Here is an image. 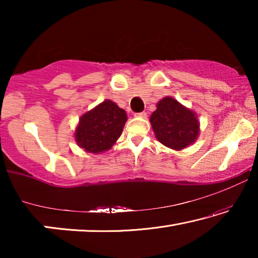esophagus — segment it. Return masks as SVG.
Masks as SVG:
<instances>
[{
  "instance_id": "obj_1",
  "label": "esophagus",
  "mask_w": 258,
  "mask_h": 258,
  "mask_svg": "<svg viewBox=\"0 0 258 258\" xmlns=\"http://www.w3.org/2000/svg\"><path fill=\"white\" fill-rule=\"evenodd\" d=\"M135 116H137V117H142V118H146V117H147V112H146V111H142V112L135 113Z\"/></svg>"
}]
</instances>
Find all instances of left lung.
I'll list each match as a JSON object with an SVG mask.
<instances>
[{
	"label": "left lung",
	"mask_w": 258,
	"mask_h": 258,
	"mask_svg": "<svg viewBox=\"0 0 258 258\" xmlns=\"http://www.w3.org/2000/svg\"><path fill=\"white\" fill-rule=\"evenodd\" d=\"M155 137L165 147L180 151L197 141L200 133L198 116L172 97H165L151 113Z\"/></svg>",
	"instance_id": "8db88e82"
}]
</instances>
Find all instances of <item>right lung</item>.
<instances>
[{"label": "right lung", "mask_w": 258, "mask_h": 258, "mask_svg": "<svg viewBox=\"0 0 258 258\" xmlns=\"http://www.w3.org/2000/svg\"><path fill=\"white\" fill-rule=\"evenodd\" d=\"M127 115L111 100H104L83 113L76 126L75 141L89 154H101L111 149L123 132Z\"/></svg>", "instance_id": "1"}]
</instances>
